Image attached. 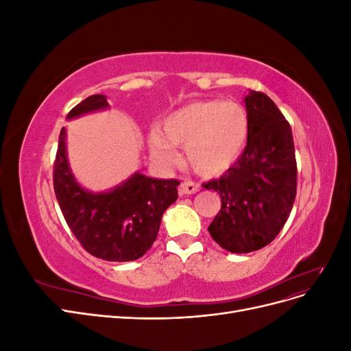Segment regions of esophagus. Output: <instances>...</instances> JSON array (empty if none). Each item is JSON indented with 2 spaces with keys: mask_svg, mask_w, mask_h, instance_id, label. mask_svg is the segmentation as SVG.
Masks as SVG:
<instances>
[{
  "mask_svg": "<svg viewBox=\"0 0 351 351\" xmlns=\"http://www.w3.org/2000/svg\"><path fill=\"white\" fill-rule=\"evenodd\" d=\"M200 190V186L197 183H193V182H184L180 184L178 187V193L180 195H193L196 192H199Z\"/></svg>",
  "mask_w": 351,
  "mask_h": 351,
  "instance_id": "1",
  "label": "esophagus"
}]
</instances>
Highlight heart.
<instances>
[{
  "mask_svg": "<svg viewBox=\"0 0 351 351\" xmlns=\"http://www.w3.org/2000/svg\"><path fill=\"white\" fill-rule=\"evenodd\" d=\"M249 134L247 112L236 102L196 101L168 114L159 130L147 137L155 162L171 167L186 147V158L197 173L218 176L241 155Z\"/></svg>",
  "mask_w": 351,
  "mask_h": 351,
  "instance_id": "b5f03b06",
  "label": "heart"
}]
</instances>
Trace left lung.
Masks as SVG:
<instances>
[{
    "mask_svg": "<svg viewBox=\"0 0 351 351\" xmlns=\"http://www.w3.org/2000/svg\"><path fill=\"white\" fill-rule=\"evenodd\" d=\"M247 145L237 162L204 184L221 196V210L209 232L222 249L250 253L269 244L289 219L297 190L291 127L262 92L244 97Z\"/></svg>",
    "mask_w": 351,
    "mask_h": 351,
    "instance_id": "left-lung-1",
    "label": "left lung"
}]
</instances>
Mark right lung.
<instances>
[{"label":"right lung","instance_id":"1","mask_svg":"<svg viewBox=\"0 0 351 351\" xmlns=\"http://www.w3.org/2000/svg\"><path fill=\"white\" fill-rule=\"evenodd\" d=\"M108 108L105 95H92L67 114V120ZM66 136L62 127L54 162V190L74 237L92 256L104 261L142 258L156 240L162 214L177 200L180 182L134 173L107 192H90L71 171Z\"/></svg>","mask_w":351,"mask_h":351}]
</instances>
